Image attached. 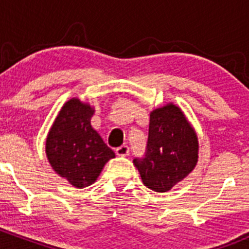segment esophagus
<instances>
[{
	"mask_svg": "<svg viewBox=\"0 0 249 249\" xmlns=\"http://www.w3.org/2000/svg\"><path fill=\"white\" fill-rule=\"evenodd\" d=\"M129 152L130 148L125 144L120 145V147H118L117 149H115V153H117V155H119V157H126V155L129 154Z\"/></svg>",
	"mask_w": 249,
	"mask_h": 249,
	"instance_id": "obj_1",
	"label": "esophagus"
}]
</instances>
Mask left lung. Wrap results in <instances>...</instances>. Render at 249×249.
<instances>
[{
	"label": "left lung",
	"mask_w": 249,
	"mask_h": 249,
	"mask_svg": "<svg viewBox=\"0 0 249 249\" xmlns=\"http://www.w3.org/2000/svg\"><path fill=\"white\" fill-rule=\"evenodd\" d=\"M197 148L196 134L182 110L167 105L150 113L144 155L134 164L145 187L164 193L193 171Z\"/></svg>",
	"instance_id": "left-lung-1"
}]
</instances>
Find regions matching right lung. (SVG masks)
<instances>
[{"instance_id":"1","label":"right lung","mask_w":249,"mask_h":249,"mask_svg":"<svg viewBox=\"0 0 249 249\" xmlns=\"http://www.w3.org/2000/svg\"><path fill=\"white\" fill-rule=\"evenodd\" d=\"M94 109L78 99L64 105L47 137L53 169L76 188L92 184L105 164L115 157L90 124Z\"/></svg>"}]
</instances>
